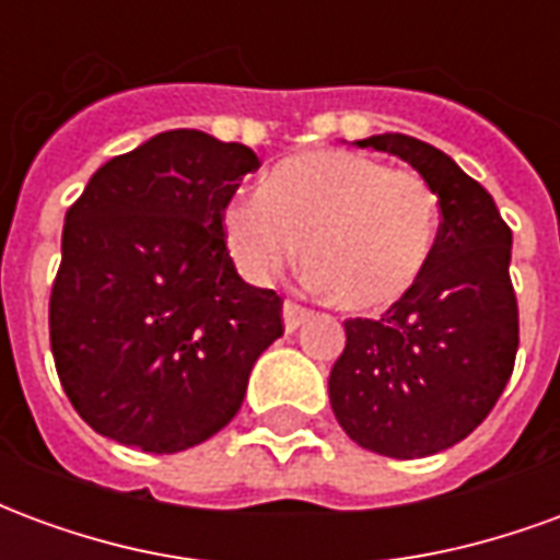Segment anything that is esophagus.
<instances>
[{"instance_id":"1","label":"esophagus","mask_w":560,"mask_h":560,"mask_svg":"<svg viewBox=\"0 0 560 560\" xmlns=\"http://www.w3.org/2000/svg\"><path fill=\"white\" fill-rule=\"evenodd\" d=\"M308 308H303L300 303H284V308H281V317H284V329L288 332H293V329H300L308 320Z\"/></svg>"}]
</instances>
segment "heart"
<instances>
[{"mask_svg": "<svg viewBox=\"0 0 560 560\" xmlns=\"http://www.w3.org/2000/svg\"><path fill=\"white\" fill-rule=\"evenodd\" d=\"M236 267L272 279L303 245L312 284L345 312H381L422 279L438 240V195L417 171L315 149L279 161L264 195L231 200L221 215Z\"/></svg>", "mask_w": 560, "mask_h": 560, "instance_id": "obj_1", "label": "heart"}]
</instances>
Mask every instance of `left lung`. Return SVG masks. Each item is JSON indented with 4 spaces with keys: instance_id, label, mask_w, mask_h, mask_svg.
Masks as SVG:
<instances>
[{
    "instance_id": "1",
    "label": "left lung",
    "mask_w": 560,
    "mask_h": 560,
    "mask_svg": "<svg viewBox=\"0 0 560 560\" xmlns=\"http://www.w3.org/2000/svg\"><path fill=\"white\" fill-rule=\"evenodd\" d=\"M357 147L408 161L438 195L441 228L411 293L377 320H345L329 405L348 438L372 453L434 456L489 417L513 375V233L492 195L441 149L408 135H375Z\"/></svg>"
}]
</instances>
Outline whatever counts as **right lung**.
Returning <instances> with one entry per match:
<instances>
[{"label":"right lung","mask_w":560,"mask_h":560,"mask_svg":"<svg viewBox=\"0 0 560 560\" xmlns=\"http://www.w3.org/2000/svg\"><path fill=\"white\" fill-rule=\"evenodd\" d=\"M260 161L195 128L92 173L66 212L50 348L74 411L143 453L203 444L236 417L281 296L240 279L221 215Z\"/></svg>","instance_id":"1"}]
</instances>
